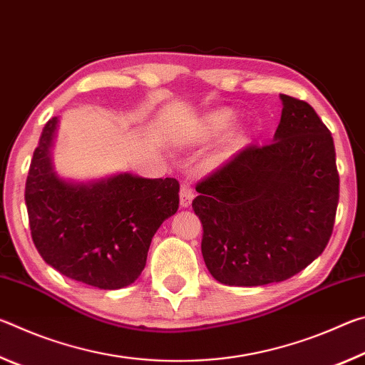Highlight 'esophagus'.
<instances>
[{"label": "esophagus", "instance_id": "obj_1", "mask_svg": "<svg viewBox=\"0 0 365 365\" xmlns=\"http://www.w3.org/2000/svg\"><path fill=\"white\" fill-rule=\"evenodd\" d=\"M193 197H195L193 190H191L188 185H182L180 187V206L188 207L191 205V201H193Z\"/></svg>", "mask_w": 365, "mask_h": 365}]
</instances>
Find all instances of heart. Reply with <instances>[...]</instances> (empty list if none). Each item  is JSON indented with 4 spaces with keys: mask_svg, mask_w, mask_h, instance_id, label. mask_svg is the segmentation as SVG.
<instances>
[{
    "mask_svg": "<svg viewBox=\"0 0 365 365\" xmlns=\"http://www.w3.org/2000/svg\"><path fill=\"white\" fill-rule=\"evenodd\" d=\"M237 119V115L232 109H217L205 115V119L201 120V133L207 138L219 137L220 133H224L228 127H232V123ZM242 141V135L237 133L233 138V143H240Z\"/></svg>",
    "mask_w": 365,
    "mask_h": 365,
    "instance_id": "b5f03b06",
    "label": "heart"
}]
</instances>
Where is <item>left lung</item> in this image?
Listing matches in <instances>:
<instances>
[{
	"label": "left lung",
	"instance_id": "left-lung-1",
	"mask_svg": "<svg viewBox=\"0 0 365 365\" xmlns=\"http://www.w3.org/2000/svg\"><path fill=\"white\" fill-rule=\"evenodd\" d=\"M274 141L251 145L197 183L201 252L230 287L283 282L306 269L331 237L339 197L335 145L306 101L280 95Z\"/></svg>",
	"mask_w": 365,
	"mask_h": 365
}]
</instances>
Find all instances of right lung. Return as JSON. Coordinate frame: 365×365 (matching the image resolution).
Instances as JSON below:
<instances>
[{
    "label": "right lung",
    "instance_id": "right-lung-1",
    "mask_svg": "<svg viewBox=\"0 0 365 365\" xmlns=\"http://www.w3.org/2000/svg\"><path fill=\"white\" fill-rule=\"evenodd\" d=\"M59 117L43 127L26 183L35 248L72 280L101 289L132 285L146 265L154 233L178 209L175 178L120 172L73 182L53 164Z\"/></svg>",
    "mask_w": 365,
    "mask_h": 365
}]
</instances>
